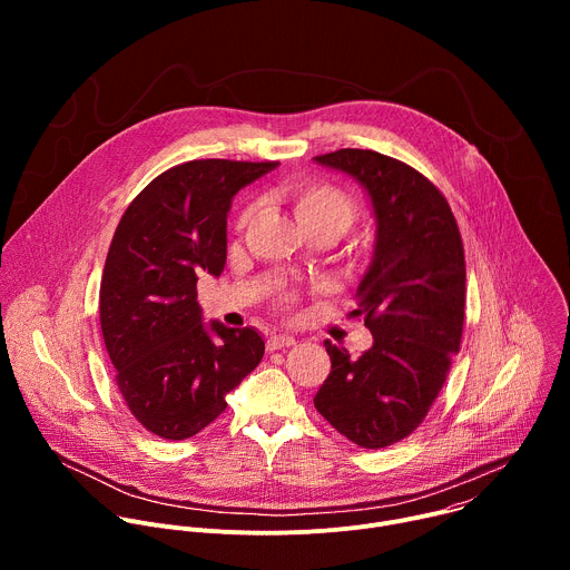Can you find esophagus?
Wrapping results in <instances>:
<instances>
[{"mask_svg": "<svg viewBox=\"0 0 570 570\" xmlns=\"http://www.w3.org/2000/svg\"><path fill=\"white\" fill-rule=\"evenodd\" d=\"M293 345H295V338H293V336H288V334H275V336H271V338H268V343H266L268 352L284 350V347H293Z\"/></svg>", "mask_w": 570, "mask_h": 570, "instance_id": "34e87169", "label": "esophagus"}]
</instances>
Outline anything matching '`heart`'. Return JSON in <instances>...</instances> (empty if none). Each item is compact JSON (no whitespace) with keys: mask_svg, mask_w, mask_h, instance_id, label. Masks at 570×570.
<instances>
[{"mask_svg":"<svg viewBox=\"0 0 570 570\" xmlns=\"http://www.w3.org/2000/svg\"><path fill=\"white\" fill-rule=\"evenodd\" d=\"M288 200L299 218V223L311 227H334L343 234L358 216L356 200L338 185L332 183H295L286 189ZM255 214V205H248L238 216V225H248ZM286 299H293L286 295Z\"/></svg>","mask_w":570,"mask_h":570,"instance_id":"obj_1","label":"heart"}]
</instances>
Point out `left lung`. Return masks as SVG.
Returning a JSON list of instances; mask_svg holds the SVG:
<instances>
[{"label":"left lung","instance_id":"left-lung-1","mask_svg":"<svg viewBox=\"0 0 570 570\" xmlns=\"http://www.w3.org/2000/svg\"><path fill=\"white\" fill-rule=\"evenodd\" d=\"M315 161L367 189L376 243L352 311L374 345L350 358L345 347L324 341L332 372L313 403L354 444L385 449L424 422L460 352L462 236L442 191L403 161L363 148H341Z\"/></svg>","mask_w":570,"mask_h":570}]
</instances>
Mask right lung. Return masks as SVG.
Here are the masks:
<instances>
[{
	"instance_id": "obj_1",
	"label": "right lung",
	"mask_w": 570,
	"mask_h": 570,
	"mask_svg": "<svg viewBox=\"0 0 570 570\" xmlns=\"http://www.w3.org/2000/svg\"><path fill=\"white\" fill-rule=\"evenodd\" d=\"M275 167L185 161L148 183L115 229L99 291L104 343L128 411L157 438L200 433L264 358L255 330L205 327L196 284L223 273L234 194Z\"/></svg>"
}]
</instances>
